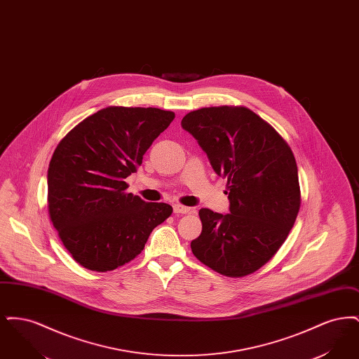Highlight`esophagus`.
<instances>
[{
    "label": "esophagus",
    "mask_w": 359,
    "mask_h": 359,
    "mask_svg": "<svg viewBox=\"0 0 359 359\" xmlns=\"http://www.w3.org/2000/svg\"><path fill=\"white\" fill-rule=\"evenodd\" d=\"M173 212L175 214H187V212H189V207L176 203V205H173Z\"/></svg>",
    "instance_id": "34e87169"
}]
</instances>
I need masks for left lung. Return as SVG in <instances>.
<instances>
[{
    "mask_svg": "<svg viewBox=\"0 0 359 359\" xmlns=\"http://www.w3.org/2000/svg\"><path fill=\"white\" fill-rule=\"evenodd\" d=\"M182 128L198 141L212 170L227 180L230 214L202 208L194 256L229 277L253 273L284 241L300 208L294 156L273 128L246 107H203Z\"/></svg>",
    "mask_w": 359,
    "mask_h": 359,
    "instance_id": "left-lung-1",
    "label": "left lung"
}]
</instances>
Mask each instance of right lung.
Segmentation results:
<instances>
[{
  "label": "right lung",
  "mask_w": 359,
  "mask_h": 359,
  "mask_svg": "<svg viewBox=\"0 0 359 359\" xmlns=\"http://www.w3.org/2000/svg\"><path fill=\"white\" fill-rule=\"evenodd\" d=\"M175 118L156 107H106L78 123L48 167V211L72 258L107 272L138 256L172 214L167 203L126 194L125 179Z\"/></svg>",
  "instance_id": "add662e5"
}]
</instances>
